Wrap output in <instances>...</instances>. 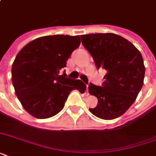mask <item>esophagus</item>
<instances>
[{
    "instance_id": "34e87169",
    "label": "esophagus",
    "mask_w": 156,
    "mask_h": 156,
    "mask_svg": "<svg viewBox=\"0 0 156 156\" xmlns=\"http://www.w3.org/2000/svg\"><path fill=\"white\" fill-rule=\"evenodd\" d=\"M86 94L87 95H89V93H88V85H87V90H86Z\"/></svg>"
}]
</instances>
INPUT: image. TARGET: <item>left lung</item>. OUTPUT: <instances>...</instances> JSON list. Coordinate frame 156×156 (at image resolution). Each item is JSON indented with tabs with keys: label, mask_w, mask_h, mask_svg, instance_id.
Masks as SVG:
<instances>
[{
	"label": "left lung",
	"mask_w": 156,
	"mask_h": 156,
	"mask_svg": "<svg viewBox=\"0 0 156 156\" xmlns=\"http://www.w3.org/2000/svg\"><path fill=\"white\" fill-rule=\"evenodd\" d=\"M81 40L97 68L107 71L102 87L89 85V93L98 99L97 106L89 110L104 120L117 118L129 108L143 87L142 54L132 43L113 33L83 35Z\"/></svg>",
	"instance_id": "obj_1"
}]
</instances>
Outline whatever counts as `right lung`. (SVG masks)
Segmentation results:
<instances>
[{
	"instance_id": "add662e5",
	"label": "right lung",
	"mask_w": 156,
	"mask_h": 156,
	"mask_svg": "<svg viewBox=\"0 0 156 156\" xmlns=\"http://www.w3.org/2000/svg\"><path fill=\"white\" fill-rule=\"evenodd\" d=\"M81 44L80 36L56 35L37 38L25 45L12 66V83L26 111L46 119L60 112L73 90L85 92L79 79H69L60 71Z\"/></svg>"
}]
</instances>
